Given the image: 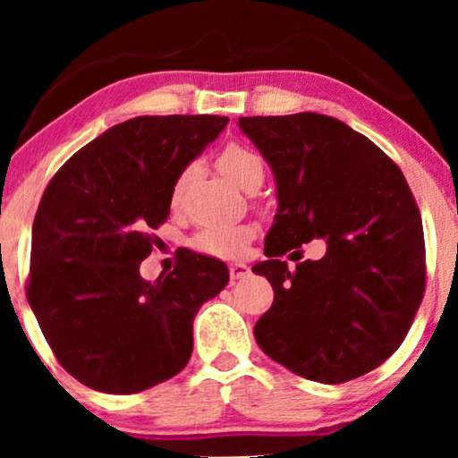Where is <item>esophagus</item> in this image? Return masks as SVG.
Masks as SVG:
<instances>
[{"instance_id": "34e87169", "label": "esophagus", "mask_w": 458, "mask_h": 458, "mask_svg": "<svg viewBox=\"0 0 458 458\" xmlns=\"http://www.w3.org/2000/svg\"><path fill=\"white\" fill-rule=\"evenodd\" d=\"M248 273H250V268H248V265H243V262H231L229 265V275L233 281L248 277Z\"/></svg>"}]
</instances>
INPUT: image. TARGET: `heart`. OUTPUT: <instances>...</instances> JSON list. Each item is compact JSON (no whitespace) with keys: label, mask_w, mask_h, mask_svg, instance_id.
Masks as SVG:
<instances>
[{"label":"heart","mask_w":458,"mask_h":458,"mask_svg":"<svg viewBox=\"0 0 458 458\" xmlns=\"http://www.w3.org/2000/svg\"><path fill=\"white\" fill-rule=\"evenodd\" d=\"M218 168L225 177L246 191L252 187H260L262 179H265V162L254 149L242 146V143H229L223 149L218 156ZM181 185H183V177L174 185V198L179 196ZM252 235L254 231L248 225H210L191 237V246L198 252L218 256V259H233L246 250Z\"/></svg>","instance_id":"heart-1"}]
</instances>
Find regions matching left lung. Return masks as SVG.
I'll return each instance as SVG.
<instances>
[{"label": "left lung", "mask_w": 458, "mask_h": 458, "mask_svg": "<svg viewBox=\"0 0 458 458\" xmlns=\"http://www.w3.org/2000/svg\"><path fill=\"white\" fill-rule=\"evenodd\" d=\"M277 183L267 260L275 298L254 325L262 352L300 377L344 384L396 352L425 290L421 215L400 168L337 118L242 116ZM321 236V261L278 256ZM300 260V259H296Z\"/></svg>", "instance_id": "8db88e82"}]
</instances>
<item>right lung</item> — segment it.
<instances>
[{"mask_svg": "<svg viewBox=\"0 0 458 458\" xmlns=\"http://www.w3.org/2000/svg\"><path fill=\"white\" fill-rule=\"evenodd\" d=\"M227 116H137L54 174L33 223L27 298L60 365L87 387L135 394L190 360L193 317L227 285L225 262L187 250L154 284L140 275L187 165Z\"/></svg>", "mask_w": 458, "mask_h": 458, "instance_id": "obj_1", "label": "right lung"}]
</instances>
